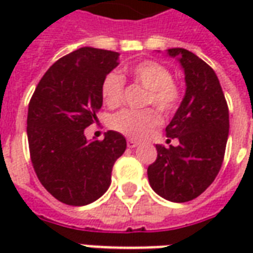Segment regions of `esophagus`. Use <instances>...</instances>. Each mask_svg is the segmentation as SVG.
<instances>
[{
  "instance_id": "34e87169",
  "label": "esophagus",
  "mask_w": 253,
  "mask_h": 253,
  "mask_svg": "<svg viewBox=\"0 0 253 253\" xmlns=\"http://www.w3.org/2000/svg\"><path fill=\"white\" fill-rule=\"evenodd\" d=\"M138 145H139V143H138L137 141H134V139H127V146H128V148H137Z\"/></svg>"
}]
</instances>
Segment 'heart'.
<instances>
[{
  "instance_id": "b5f03b06",
  "label": "heart",
  "mask_w": 253,
  "mask_h": 253,
  "mask_svg": "<svg viewBox=\"0 0 253 253\" xmlns=\"http://www.w3.org/2000/svg\"><path fill=\"white\" fill-rule=\"evenodd\" d=\"M126 73L134 83L146 89L145 104L154 105L157 110L169 115L179 107L181 90L173 81V74L163 63L145 59L126 67ZM125 94V78L119 73L111 72L101 83V97L111 108L121 104ZM160 116L153 108L123 110L111 116L110 127L131 139H141L159 126Z\"/></svg>"
}]
</instances>
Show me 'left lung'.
<instances>
[{
	"instance_id": "obj_1",
	"label": "left lung",
	"mask_w": 253,
	"mask_h": 253,
	"mask_svg": "<svg viewBox=\"0 0 253 253\" xmlns=\"http://www.w3.org/2000/svg\"><path fill=\"white\" fill-rule=\"evenodd\" d=\"M179 57L187 90L179 110L165 128L177 146L156 145L157 159L149 165L148 179L160 196L188 202L205 192L222 165L229 135V108L215 72L194 52L169 48Z\"/></svg>"
}]
</instances>
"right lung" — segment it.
Segmentation results:
<instances>
[{
    "label": "right lung",
    "mask_w": 253,
    "mask_h": 253,
    "mask_svg": "<svg viewBox=\"0 0 253 253\" xmlns=\"http://www.w3.org/2000/svg\"><path fill=\"white\" fill-rule=\"evenodd\" d=\"M119 54L83 47L59 58L42 77L28 105L27 135L38 179L55 199L85 206L108 190L115 161L126 150L116 131L86 141L97 122L101 83L118 66Z\"/></svg>",
    "instance_id": "obj_1"
}]
</instances>
